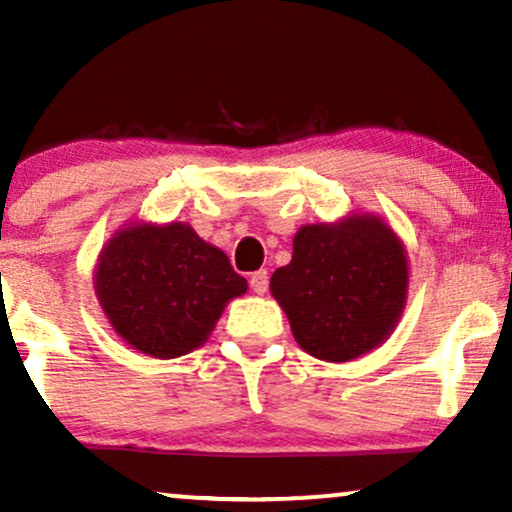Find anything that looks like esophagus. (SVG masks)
Instances as JSON below:
<instances>
[{
    "label": "esophagus",
    "mask_w": 512,
    "mask_h": 512,
    "mask_svg": "<svg viewBox=\"0 0 512 512\" xmlns=\"http://www.w3.org/2000/svg\"><path fill=\"white\" fill-rule=\"evenodd\" d=\"M268 284H270L268 270H256V272H251L249 286H251V289H254V293H258V296H263V293L268 291Z\"/></svg>",
    "instance_id": "obj_1"
}]
</instances>
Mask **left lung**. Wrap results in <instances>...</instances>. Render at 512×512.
<instances>
[{"label": "left lung", "instance_id": "left-lung-1", "mask_svg": "<svg viewBox=\"0 0 512 512\" xmlns=\"http://www.w3.org/2000/svg\"><path fill=\"white\" fill-rule=\"evenodd\" d=\"M270 291L307 354L349 361L394 331L408 291V261L387 223L349 216L335 226L300 228L291 263L275 270Z\"/></svg>", "mask_w": 512, "mask_h": 512}]
</instances>
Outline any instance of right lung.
<instances>
[{"mask_svg": "<svg viewBox=\"0 0 512 512\" xmlns=\"http://www.w3.org/2000/svg\"><path fill=\"white\" fill-rule=\"evenodd\" d=\"M95 289L128 345L156 359H177L207 340L228 300L247 291V279L186 223H144L111 237Z\"/></svg>", "mask_w": 512, "mask_h": 512, "instance_id": "obj_1", "label": "right lung"}]
</instances>
